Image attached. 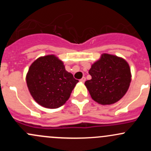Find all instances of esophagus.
<instances>
[{"mask_svg":"<svg viewBox=\"0 0 151 151\" xmlns=\"http://www.w3.org/2000/svg\"><path fill=\"white\" fill-rule=\"evenodd\" d=\"M85 80H86V79H85V77H83V78H82L81 80H80V82H82V83H85Z\"/></svg>","mask_w":151,"mask_h":151,"instance_id":"1","label":"esophagus"}]
</instances>
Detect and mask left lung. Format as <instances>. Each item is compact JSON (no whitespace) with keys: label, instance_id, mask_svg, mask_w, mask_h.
Returning <instances> with one entry per match:
<instances>
[{"label":"left lung","instance_id":"left-lung-1","mask_svg":"<svg viewBox=\"0 0 151 151\" xmlns=\"http://www.w3.org/2000/svg\"><path fill=\"white\" fill-rule=\"evenodd\" d=\"M91 80L85 81L91 97L101 104H112L126 94L131 83V71L123 58L103 54L89 70Z\"/></svg>","mask_w":151,"mask_h":151}]
</instances>
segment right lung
<instances>
[{"label": "right lung", "mask_w": 151, "mask_h": 151, "mask_svg": "<svg viewBox=\"0 0 151 151\" xmlns=\"http://www.w3.org/2000/svg\"><path fill=\"white\" fill-rule=\"evenodd\" d=\"M26 81L35 101L50 109L65 104L79 82L66 71L63 62L53 55L35 60L29 68Z\"/></svg>", "instance_id": "obj_1"}]
</instances>
